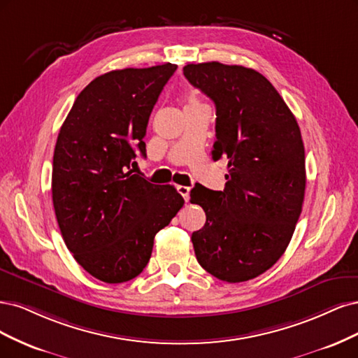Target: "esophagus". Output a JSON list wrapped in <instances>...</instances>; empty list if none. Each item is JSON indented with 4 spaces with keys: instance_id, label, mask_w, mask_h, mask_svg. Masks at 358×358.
Listing matches in <instances>:
<instances>
[{
    "instance_id": "esophagus-1",
    "label": "esophagus",
    "mask_w": 358,
    "mask_h": 358,
    "mask_svg": "<svg viewBox=\"0 0 358 358\" xmlns=\"http://www.w3.org/2000/svg\"><path fill=\"white\" fill-rule=\"evenodd\" d=\"M177 192L182 196V198H184V201H189V194H190V189L189 187H186V186H178L177 187Z\"/></svg>"
}]
</instances>
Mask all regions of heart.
<instances>
[{"instance_id": "heart-1", "label": "heart", "mask_w": 358, "mask_h": 358, "mask_svg": "<svg viewBox=\"0 0 358 358\" xmlns=\"http://www.w3.org/2000/svg\"><path fill=\"white\" fill-rule=\"evenodd\" d=\"M194 102H198V101L193 99V98H192V99H189V103H194Z\"/></svg>"}]
</instances>
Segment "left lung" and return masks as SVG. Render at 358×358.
<instances>
[{
	"label": "left lung",
	"instance_id": "obj_1",
	"mask_svg": "<svg viewBox=\"0 0 358 358\" xmlns=\"http://www.w3.org/2000/svg\"><path fill=\"white\" fill-rule=\"evenodd\" d=\"M184 77L215 103L214 160L227 157L223 192L196 186L206 222L192 234L201 266L226 282L266 272L284 255L302 213L305 147L296 117L260 73L189 64Z\"/></svg>",
	"mask_w": 358,
	"mask_h": 358
}]
</instances>
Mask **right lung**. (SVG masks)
Wrapping results in <instances>:
<instances>
[{
  "mask_svg": "<svg viewBox=\"0 0 358 358\" xmlns=\"http://www.w3.org/2000/svg\"><path fill=\"white\" fill-rule=\"evenodd\" d=\"M176 64L124 68L80 92L57 135L52 199L66 248L96 280L119 284L140 275L155 236L184 205L172 186L132 174L145 157L150 114Z\"/></svg>",
  "mask_w": 358,
  "mask_h": 358,
  "instance_id": "right-lung-1",
  "label": "right lung"
}]
</instances>
